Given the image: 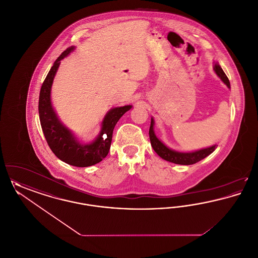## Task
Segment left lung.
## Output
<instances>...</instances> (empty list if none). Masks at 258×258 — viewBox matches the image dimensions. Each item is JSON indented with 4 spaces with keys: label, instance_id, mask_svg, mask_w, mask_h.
Instances as JSON below:
<instances>
[{
    "label": "left lung",
    "instance_id": "8db88e82",
    "mask_svg": "<svg viewBox=\"0 0 258 258\" xmlns=\"http://www.w3.org/2000/svg\"><path fill=\"white\" fill-rule=\"evenodd\" d=\"M214 71L217 74V75L221 79V81L228 87L230 88V83L229 80L226 76V74H224V72L222 71L221 66L219 63H215L214 66ZM154 119H151V125H150V130H149V136H150V141H151V145L154 149V151L160 156L161 159L170 161L176 164H183V165H189V164H195L198 161H200L203 159H205L206 157H208L210 154H212L216 148L217 145L211 146V147L205 148V149H201L198 151L195 152H189V153H182V152H177L174 151L170 148L165 146L160 139L155 135L154 132Z\"/></svg>",
    "mask_w": 258,
    "mask_h": 258
}]
</instances>
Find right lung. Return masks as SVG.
I'll list each match as a JSON object with an SVG mask.
<instances>
[{
    "mask_svg": "<svg viewBox=\"0 0 258 258\" xmlns=\"http://www.w3.org/2000/svg\"><path fill=\"white\" fill-rule=\"evenodd\" d=\"M74 49V46H72L64 50L50 69L40 89L38 114L43 135L55 156L68 164L87 167L98 163L107 156L116 123L133 106L124 105L110 109L103 118L98 137L90 144L80 143L74 134L61 123L51 103V87L54 77L61 60Z\"/></svg>",
    "mask_w": 258,
    "mask_h": 258,
    "instance_id": "1",
    "label": "right lung"
}]
</instances>
